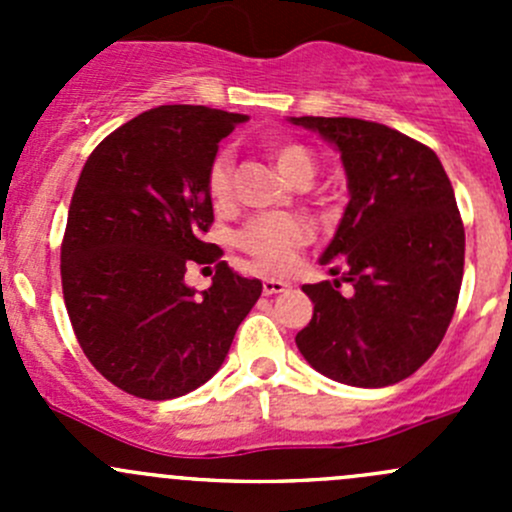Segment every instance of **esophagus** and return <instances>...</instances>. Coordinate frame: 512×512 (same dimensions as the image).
<instances>
[{"label": "esophagus", "instance_id": "esophagus-1", "mask_svg": "<svg viewBox=\"0 0 512 512\" xmlns=\"http://www.w3.org/2000/svg\"><path fill=\"white\" fill-rule=\"evenodd\" d=\"M289 285L285 280H275V277H265V280H262V292L265 294H280V292H285Z\"/></svg>", "mask_w": 512, "mask_h": 512}]
</instances>
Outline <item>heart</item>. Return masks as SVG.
<instances>
[{"label":"heart","instance_id":"heart-1","mask_svg":"<svg viewBox=\"0 0 512 512\" xmlns=\"http://www.w3.org/2000/svg\"><path fill=\"white\" fill-rule=\"evenodd\" d=\"M270 156L275 160L277 170L294 185H309L317 173L314 153L297 141H272ZM208 195L220 208L232 200L230 151H220L210 160ZM309 237H312V232L304 220L292 218V215H260L237 232L235 245L267 270H287L294 262L297 250L307 245Z\"/></svg>","mask_w":512,"mask_h":512}]
</instances>
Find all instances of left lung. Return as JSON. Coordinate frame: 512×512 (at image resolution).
Masks as SVG:
<instances>
[{
    "label": "left lung",
    "instance_id": "8db88e82",
    "mask_svg": "<svg viewBox=\"0 0 512 512\" xmlns=\"http://www.w3.org/2000/svg\"><path fill=\"white\" fill-rule=\"evenodd\" d=\"M292 123L334 143L349 180V205L322 255L324 265L342 257V280L302 287L314 314L294 342L329 379L396 384L431 359L456 312L466 232L453 185L431 148L384 123ZM342 281L349 295L338 292Z\"/></svg>",
    "mask_w": 512,
    "mask_h": 512
}]
</instances>
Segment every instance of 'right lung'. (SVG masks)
<instances>
[{
    "mask_svg": "<svg viewBox=\"0 0 512 512\" xmlns=\"http://www.w3.org/2000/svg\"><path fill=\"white\" fill-rule=\"evenodd\" d=\"M208 106H158L94 148L69 205L61 289L86 359L126 394L165 401L223 366L262 282L215 265L213 285H185L190 262L223 252L213 225L210 160L245 123Z\"/></svg>",
    "mask_w": 512,
    "mask_h": 512,
    "instance_id": "obj_1",
    "label": "right lung"
}]
</instances>
